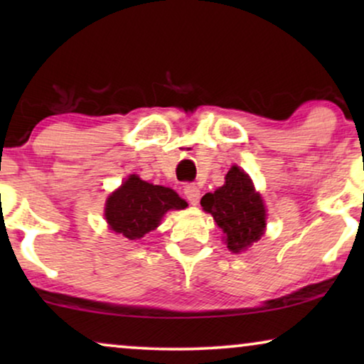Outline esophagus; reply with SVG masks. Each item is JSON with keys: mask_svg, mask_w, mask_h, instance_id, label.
<instances>
[{"mask_svg": "<svg viewBox=\"0 0 364 364\" xmlns=\"http://www.w3.org/2000/svg\"><path fill=\"white\" fill-rule=\"evenodd\" d=\"M183 196L187 197V200L192 203V205H197L198 198H200V188H198L196 183H187L183 187Z\"/></svg>", "mask_w": 364, "mask_h": 364, "instance_id": "34e87169", "label": "esophagus"}]
</instances>
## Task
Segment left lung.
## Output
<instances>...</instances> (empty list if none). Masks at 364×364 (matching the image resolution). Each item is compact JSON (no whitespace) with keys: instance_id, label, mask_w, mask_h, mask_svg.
<instances>
[{"instance_id":"left-lung-1","label":"left lung","mask_w":364,"mask_h":364,"mask_svg":"<svg viewBox=\"0 0 364 364\" xmlns=\"http://www.w3.org/2000/svg\"><path fill=\"white\" fill-rule=\"evenodd\" d=\"M200 205L222 228L227 248L233 253L247 250L265 232V205L250 177L240 167L233 166L227 172L225 183L213 193H205Z\"/></svg>"}]
</instances>
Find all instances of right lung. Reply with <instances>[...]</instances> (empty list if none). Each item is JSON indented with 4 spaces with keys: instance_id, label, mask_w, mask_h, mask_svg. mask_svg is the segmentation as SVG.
Listing matches in <instances>:
<instances>
[{
    "instance_id": "right-lung-1",
    "label": "right lung",
    "mask_w": 364,
    "mask_h": 364,
    "mask_svg": "<svg viewBox=\"0 0 364 364\" xmlns=\"http://www.w3.org/2000/svg\"><path fill=\"white\" fill-rule=\"evenodd\" d=\"M187 202L172 188L141 181L136 173L112 192L106 200L104 217L109 228L129 240L137 242L151 230H156L164 213L182 210Z\"/></svg>"
}]
</instances>
